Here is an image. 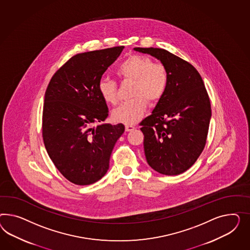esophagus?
Instances as JSON below:
<instances>
[{"instance_id": "obj_1", "label": "esophagus", "mask_w": 250, "mask_h": 250, "mask_svg": "<svg viewBox=\"0 0 250 250\" xmlns=\"http://www.w3.org/2000/svg\"><path fill=\"white\" fill-rule=\"evenodd\" d=\"M135 126H134V125H125V131H126V132H132V131L135 130Z\"/></svg>"}]
</instances>
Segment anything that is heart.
I'll return each instance as SVG.
<instances>
[{
	"mask_svg": "<svg viewBox=\"0 0 250 250\" xmlns=\"http://www.w3.org/2000/svg\"><path fill=\"white\" fill-rule=\"evenodd\" d=\"M115 74L121 79L133 80V99L119 104L113 111V118L117 123L134 125L143 117L146 108V100L158 101L165 94L168 84V74L161 63H154L144 55H131L118 64ZM102 98L109 104L117 102V83L103 78L97 85Z\"/></svg>",
	"mask_w": 250,
	"mask_h": 250,
	"instance_id": "b5f03b06",
	"label": "heart"
}]
</instances>
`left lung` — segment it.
<instances>
[{
  "label": "left lung",
  "instance_id": "8db88e82",
  "mask_svg": "<svg viewBox=\"0 0 250 250\" xmlns=\"http://www.w3.org/2000/svg\"><path fill=\"white\" fill-rule=\"evenodd\" d=\"M161 62L168 84L155 107L141 122L144 150L149 166L166 176L190 168L207 142L211 105L202 77L196 68L160 48H134Z\"/></svg>",
  "mask_w": 250,
  "mask_h": 250
}]
</instances>
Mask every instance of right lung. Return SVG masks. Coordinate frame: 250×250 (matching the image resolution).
<instances>
[{
	"label": "right lung",
	"mask_w": 250,
	"mask_h": 250,
	"mask_svg": "<svg viewBox=\"0 0 250 250\" xmlns=\"http://www.w3.org/2000/svg\"><path fill=\"white\" fill-rule=\"evenodd\" d=\"M124 46L73 56L52 77L42 111V138L56 168L70 182L87 186L100 180L109 168L123 124H101L108 116L97 85L119 57Z\"/></svg>",
	"instance_id": "1"
}]
</instances>
